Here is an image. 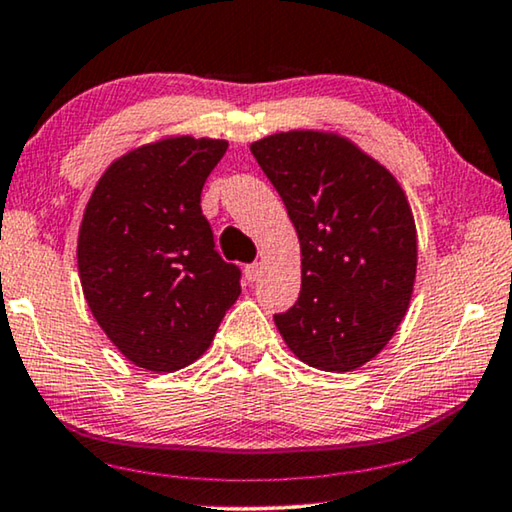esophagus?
<instances>
[{
	"mask_svg": "<svg viewBox=\"0 0 512 512\" xmlns=\"http://www.w3.org/2000/svg\"><path fill=\"white\" fill-rule=\"evenodd\" d=\"M263 274V265L261 263H251V265H245V277L247 281H256L258 277Z\"/></svg>",
	"mask_w": 512,
	"mask_h": 512,
	"instance_id": "obj_1",
	"label": "esophagus"
}]
</instances>
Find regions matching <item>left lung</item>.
Instances as JSON below:
<instances>
[{
  "label": "left lung",
  "instance_id": "left-lung-1",
  "mask_svg": "<svg viewBox=\"0 0 512 512\" xmlns=\"http://www.w3.org/2000/svg\"><path fill=\"white\" fill-rule=\"evenodd\" d=\"M251 153L300 238L302 290L274 316L279 334L318 371H355L410 309L419 256L410 201L387 167L336 132H277Z\"/></svg>",
  "mask_w": 512,
  "mask_h": 512
}]
</instances>
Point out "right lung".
Returning a JSON list of instances; mask_svg holds the SVG:
<instances>
[{
  "mask_svg": "<svg viewBox=\"0 0 512 512\" xmlns=\"http://www.w3.org/2000/svg\"><path fill=\"white\" fill-rule=\"evenodd\" d=\"M229 141L162 137L109 164L77 235L93 318L125 359L153 373L190 366L240 295L215 251L201 190Z\"/></svg>",
  "mask_w": 512,
  "mask_h": 512,
  "instance_id": "obj_1",
  "label": "right lung"
}]
</instances>
